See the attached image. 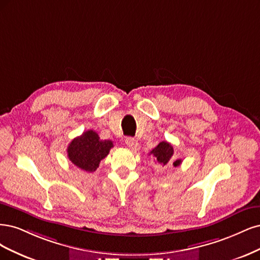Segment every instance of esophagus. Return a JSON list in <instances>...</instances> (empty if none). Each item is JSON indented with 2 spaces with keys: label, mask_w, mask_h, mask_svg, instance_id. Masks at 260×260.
<instances>
[{
  "label": "esophagus",
  "mask_w": 260,
  "mask_h": 260,
  "mask_svg": "<svg viewBox=\"0 0 260 260\" xmlns=\"http://www.w3.org/2000/svg\"><path fill=\"white\" fill-rule=\"evenodd\" d=\"M125 144L127 145V147L129 148V149H132V150H138L139 149V145H138V142H137V140L136 139H134V138H132V137H127L126 138V140H125Z\"/></svg>",
  "instance_id": "obj_1"
}]
</instances>
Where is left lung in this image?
<instances>
[{
	"label": "left lung",
	"instance_id": "1",
	"mask_svg": "<svg viewBox=\"0 0 260 260\" xmlns=\"http://www.w3.org/2000/svg\"><path fill=\"white\" fill-rule=\"evenodd\" d=\"M150 154H152L156 158L157 163L163 166L167 164H172L173 166L177 167L182 162L180 158L174 157V148L170 142L167 141H161L154 149H152V151L150 152Z\"/></svg>",
	"mask_w": 260,
	"mask_h": 260
}]
</instances>
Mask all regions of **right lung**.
Wrapping results in <instances>:
<instances>
[{
	"label": "right lung",
	"mask_w": 260,
	"mask_h": 260,
	"mask_svg": "<svg viewBox=\"0 0 260 260\" xmlns=\"http://www.w3.org/2000/svg\"><path fill=\"white\" fill-rule=\"evenodd\" d=\"M111 148H113L111 140H102L96 132L89 129L70 142L67 153L75 166L93 173L98 169L100 161L110 152Z\"/></svg>",
	"instance_id": "obj_1"
}]
</instances>
